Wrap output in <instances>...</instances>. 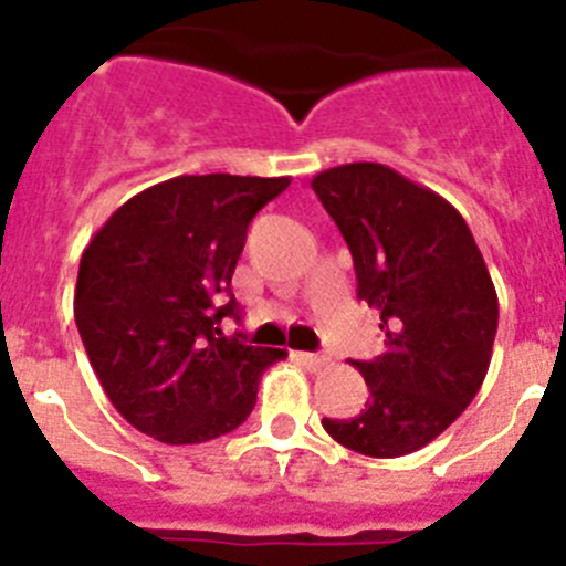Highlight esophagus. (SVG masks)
I'll list each match as a JSON object with an SVG mask.
<instances>
[{"label":"esophagus","mask_w":566,"mask_h":566,"mask_svg":"<svg viewBox=\"0 0 566 566\" xmlns=\"http://www.w3.org/2000/svg\"><path fill=\"white\" fill-rule=\"evenodd\" d=\"M294 359H297L300 365H306L308 371H317V368L326 365V357H319V354H312V352H294Z\"/></svg>","instance_id":"1"}]
</instances>
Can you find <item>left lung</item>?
Returning a JSON list of instances; mask_svg holds the SVG:
<instances>
[{
  "label": "left lung",
  "instance_id": "1",
  "mask_svg": "<svg viewBox=\"0 0 566 566\" xmlns=\"http://www.w3.org/2000/svg\"><path fill=\"white\" fill-rule=\"evenodd\" d=\"M312 189L352 249L357 297L385 332V352L354 363L368 385L365 408L323 428L363 457H405L457 422L482 388L496 289L462 214L397 169L343 164L314 175Z\"/></svg>",
  "mask_w": 566,
  "mask_h": 566
}]
</instances>
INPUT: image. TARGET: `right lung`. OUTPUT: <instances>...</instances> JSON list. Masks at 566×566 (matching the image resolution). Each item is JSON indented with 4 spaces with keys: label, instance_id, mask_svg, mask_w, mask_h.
I'll return each mask as SVG.
<instances>
[{
    "label": "right lung",
    "instance_id": "right-lung-1",
    "mask_svg": "<svg viewBox=\"0 0 566 566\" xmlns=\"http://www.w3.org/2000/svg\"><path fill=\"white\" fill-rule=\"evenodd\" d=\"M292 178L178 175L133 195L78 263L73 314L104 394L133 428L167 444L247 422L283 348L221 337L238 314L232 274L254 214ZM230 303L220 306V297Z\"/></svg>",
    "mask_w": 566,
    "mask_h": 566
}]
</instances>
